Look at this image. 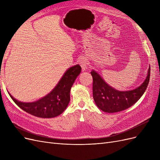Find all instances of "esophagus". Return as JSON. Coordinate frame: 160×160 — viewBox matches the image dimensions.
Listing matches in <instances>:
<instances>
[{
  "mask_svg": "<svg viewBox=\"0 0 160 160\" xmlns=\"http://www.w3.org/2000/svg\"><path fill=\"white\" fill-rule=\"evenodd\" d=\"M79 65H81L82 69L83 71H85L87 69H88V60L85 57H81L80 59L78 61Z\"/></svg>",
  "mask_w": 160,
  "mask_h": 160,
  "instance_id": "esophagus-1",
  "label": "esophagus"
}]
</instances>
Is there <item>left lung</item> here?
Here are the masks:
<instances>
[{"mask_svg": "<svg viewBox=\"0 0 160 160\" xmlns=\"http://www.w3.org/2000/svg\"><path fill=\"white\" fill-rule=\"evenodd\" d=\"M93 96L95 104L101 111L115 113L126 109L141 98L146 91L150 77V66L146 79L138 88L129 91H119L111 87L99 73L92 70Z\"/></svg>", "mask_w": 160, "mask_h": 160, "instance_id": "8db88e82", "label": "left lung"}]
</instances>
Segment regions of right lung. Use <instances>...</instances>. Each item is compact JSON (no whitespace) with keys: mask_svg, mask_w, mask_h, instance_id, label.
Segmentation results:
<instances>
[{"mask_svg":"<svg viewBox=\"0 0 160 160\" xmlns=\"http://www.w3.org/2000/svg\"><path fill=\"white\" fill-rule=\"evenodd\" d=\"M81 71L79 65L70 67L49 94L34 102L19 101L9 93L19 108L32 115L42 118H55L65 110L70 101V91Z\"/></svg>","mask_w":160,"mask_h":160,"instance_id":"1","label":"right lung"}]
</instances>
